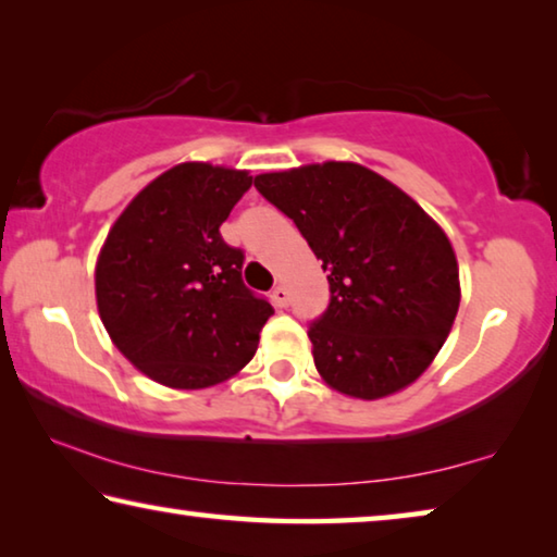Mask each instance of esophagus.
Wrapping results in <instances>:
<instances>
[{"instance_id":"obj_1","label":"esophagus","mask_w":557,"mask_h":557,"mask_svg":"<svg viewBox=\"0 0 557 557\" xmlns=\"http://www.w3.org/2000/svg\"><path fill=\"white\" fill-rule=\"evenodd\" d=\"M272 301H275V307H287V301H289V292L285 289V287H275L272 289Z\"/></svg>"}]
</instances>
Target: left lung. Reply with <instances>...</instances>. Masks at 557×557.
Here are the masks:
<instances>
[{
    "label": "left lung",
    "mask_w": 557,
    "mask_h": 557,
    "mask_svg": "<svg viewBox=\"0 0 557 557\" xmlns=\"http://www.w3.org/2000/svg\"><path fill=\"white\" fill-rule=\"evenodd\" d=\"M329 272L332 301L309 326L314 366L336 393L379 400L420 379L455 324V248L403 188L356 162L256 176Z\"/></svg>",
    "instance_id": "8db88e82"
}]
</instances>
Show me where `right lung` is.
Segmentation results:
<instances>
[{
  "label": "right lung",
  "instance_id": "obj_1",
  "mask_svg": "<svg viewBox=\"0 0 557 557\" xmlns=\"http://www.w3.org/2000/svg\"><path fill=\"white\" fill-rule=\"evenodd\" d=\"M250 172L182 162L149 182L112 223L96 262L102 326L147 379L201 391L240 373L275 312L243 285V252L221 223Z\"/></svg>",
  "mask_w": 557,
  "mask_h": 557
}]
</instances>
